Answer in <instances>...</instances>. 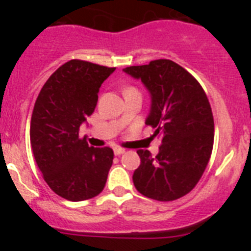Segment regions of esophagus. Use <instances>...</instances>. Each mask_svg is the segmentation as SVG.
Listing matches in <instances>:
<instances>
[{
    "mask_svg": "<svg viewBox=\"0 0 251 251\" xmlns=\"http://www.w3.org/2000/svg\"><path fill=\"white\" fill-rule=\"evenodd\" d=\"M124 152H126V150H124V148H114L115 156H121V154H123Z\"/></svg>",
    "mask_w": 251,
    "mask_h": 251,
    "instance_id": "obj_1",
    "label": "esophagus"
}]
</instances>
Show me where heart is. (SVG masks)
Listing matches in <instances>:
<instances>
[{"mask_svg":"<svg viewBox=\"0 0 251 251\" xmlns=\"http://www.w3.org/2000/svg\"><path fill=\"white\" fill-rule=\"evenodd\" d=\"M127 90H136V89H134V88H127V89H126V92H127Z\"/></svg>","mask_w":251,"mask_h":251,"instance_id":"1","label":"heart"}]
</instances>
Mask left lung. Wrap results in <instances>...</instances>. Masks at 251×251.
<instances>
[{
    "label": "left lung",
    "mask_w": 251,
    "mask_h": 251,
    "mask_svg": "<svg viewBox=\"0 0 251 251\" xmlns=\"http://www.w3.org/2000/svg\"><path fill=\"white\" fill-rule=\"evenodd\" d=\"M141 79L151 94L146 124L161 139L159 152L138 150L141 165L133 183L143 196L174 201L197 185L211 157L214 117L200 83L172 60H153L148 65L123 69Z\"/></svg>",
    "instance_id": "1"
}]
</instances>
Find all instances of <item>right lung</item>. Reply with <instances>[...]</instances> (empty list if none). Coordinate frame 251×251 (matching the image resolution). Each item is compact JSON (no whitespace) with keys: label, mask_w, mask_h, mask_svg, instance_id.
I'll return each mask as SVG.
<instances>
[{"label":"right lung","mask_w":251,"mask_h":251,"mask_svg":"<svg viewBox=\"0 0 251 251\" xmlns=\"http://www.w3.org/2000/svg\"><path fill=\"white\" fill-rule=\"evenodd\" d=\"M114 70L70 60L49 77L35 101L30 126L35 161L49 187L69 201L93 199L105 186L113 150L90 147L79 130L94 112L99 88Z\"/></svg>","instance_id":"1"}]
</instances>
